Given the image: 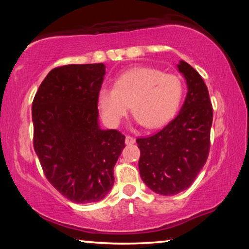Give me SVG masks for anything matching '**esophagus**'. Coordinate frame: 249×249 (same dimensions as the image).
Wrapping results in <instances>:
<instances>
[{
  "instance_id": "1",
  "label": "esophagus",
  "mask_w": 249,
  "mask_h": 249,
  "mask_svg": "<svg viewBox=\"0 0 249 249\" xmlns=\"http://www.w3.org/2000/svg\"><path fill=\"white\" fill-rule=\"evenodd\" d=\"M125 142L127 145H130V144H134L135 142V138L133 136H129V135H126L125 137Z\"/></svg>"
}]
</instances>
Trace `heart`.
I'll list each match as a JSON object with an SVG mask.
<instances>
[{"label":"heart","instance_id":"1","mask_svg":"<svg viewBox=\"0 0 249 249\" xmlns=\"http://www.w3.org/2000/svg\"><path fill=\"white\" fill-rule=\"evenodd\" d=\"M182 94V82L178 77L151 67H137L120 74L114 88H101L98 103L109 126L120 124L129 105L136 123L154 129L174 117Z\"/></svg>","mask_w":249,"mask_h":249}]
</instances>
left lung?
<instances>
[{
  "mask_svg": "<svg viewBox=\"0 0 249 249\" xmlns=\"http://www.w3.org/2000/svg\"><path fill=\"white\" fill-rule=\"evenodd\" d=\"M177 67L188 87L179 114L153 136L136 140L141 178L161 196L178 195L190 187L210 151L213 108L208 88L188 62L180 60Z\"/></svg>",
  "mask_w": 249,
  "mask_h": 249,
  "instance_id": "1",
  "label": "left lung"
}]
</instances>
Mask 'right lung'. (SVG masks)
I'll list each match as a JSON object with an SVG mask.
<instances>
[{
	"label": "right lung",
	"instance_id": "add662e5",
	"mask_svg": "<svg viewBox=\"0 0 249 249\" xmlns=\"http://www.w3.org/2000/svg\"><path fill=\"white\" fill-rule=\"evenodd\" d=\"M104 75L103 64L58 67L33 101L34 149L46 178L74 203L107 196L125 147L119 130L100 128L98 94Z\"/></svg>",
	"mask_w": 249,
	"mask_h": 249
}]
</instances>
